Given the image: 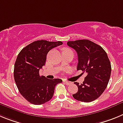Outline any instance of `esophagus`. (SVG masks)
I'll return each mask as SVG.
<instances>
[{
  "instance_id": "1",
  "label": "esophagus",
  "mask_w": 123,
  "mask_h": 123,
  "mask_svg": "<svg viewBox=\"0 0 123 123\" xmlns=\"http://www.w3.org/2000/svg\"><path fill=\"white\" fill-rule=\"evenodd\" d=\"M64 82L65 83H66V85H70L72 84L71 82H70V81H67V80H64Z\"/></svg>"
}]
</instances>
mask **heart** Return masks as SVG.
<instances>
[{
	"instance_id": "1",
	"label": "heart",
	"mask_w": 123,
	"mask_h": 123,
	"mask_svg": "<svg viewBox=\"0 0 123 123\" xmlns=\"http://www.w3.org/2000/svg\"><path fill=\"white\" fill-rule=\"evenodd\" d=\"M67 49V48H66V49ZM69 50H70V49H69Z\"/></svg>"
}]
</instances>
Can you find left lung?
<instances>
[{"label": "left lung", "mask_w": 123, "mask_h": 123, "mask_svg": "<svg viewBox=\"0 0 123 123\" xmlns=\"http://www.w3.org/2000/svg\"><path fill=\"white\" fill-rule=\"evenodd\" d=\"M67 45L77 53V70L88 74L83 83H74L78 89L73 97L84 102L93 101L104 92L110 80L111 67L107 53L99 45L87 39L69 41Z\"/></svg>", "instance_id": "1"}]
</instances>
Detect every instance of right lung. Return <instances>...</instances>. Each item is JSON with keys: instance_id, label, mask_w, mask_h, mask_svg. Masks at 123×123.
Segmentation results:
<instances>
[{"instance_id": "1", "label": "right lung", "mask_w": 123, "mask_h": 123, "mask_svg": "<svg viewBox=\"0 0 123 123\" xmlns=\"http://www.w3.org/2000/svg\"><path fill=\"white\" fill-rule=\"evenodd\" d=\"M62 44L61 41H35L23 48L18 55L14 67L15 83L21 94L32 104L41 105L51 100L55 86L62 81L59 78L48 79L39 75L49 51Z\"/></svg>"}]
</instances>
